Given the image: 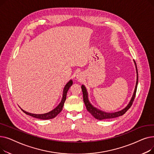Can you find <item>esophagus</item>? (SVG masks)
Here are the masks:
<instances>
[{"mask_svg": "<svg viewBox=\"0 0 154 154\" xmlns=\"http://www.w3.org/2000/svg\"><path fill=\"white\" fill-rule=\"evenodd\" d=\"M77 77H79V76H77Z\"/></svg>", "mask_w": 154, "mask_h": 154, "instance_id": "esophagus-1", "label": "esophagus"}]
</instances>
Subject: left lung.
I'll return each mask as SVG.
<instances>
[{
  "label": "left lung",
  "mask_w": 154,
  "mask_h": 154,
  "mask_svg": "<svg viewBox=\"0 0 154 154\" xmlns=\"http://www.w3.org/2000/svg\"><path fill=\"white\" fill-rule=\"evenodd\" d=\"M135 64V67H136V71H137V82H136V85H135V91L133 94L132 97L129 102V103L127 105V106L123 110L119 111V112H116L114 113H107L106 112H103L102 110H100L99 109H97V108L94 107L90 103V102L88 101V93L87 92V89L85 87V86L84 85H82L81 86L82 88V93H83V99H84V103L86 106L87 110H88V112H90L91 114L92 115V116H94L96 119L98 120H103V119H112V118H116V117H118L119 116H123L125 113L131 108V107L132 106V105L133 103V102L134 100L135 97L136 95V92H137V84H138V70H137V67L136 66V63L135 62V60H134Z\"/></svg>",
  "instance_id": "left-lung-1"
}]
</instances>
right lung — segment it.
<instances>
[{"label": "right lung", "mask_w": 154, "mask_h": 154, "mask_svg": "<svg viewBox=\"0 0 154 154\" xmlns=\"http://www.w3.org/2000/svg\"><path fill=\"white\" fill-rule=\"evenodd\" d=\"M72 84H73L72 80H70V81L66 85V86H65V87L63 88V91L62 99L60 103L58 105L57 107H55L52 111L48 112V113H46V114H31V113L27 112L26 111H24L23 110H22V109H21V110L27 115H29L30 116H32V117L37 118V119H42V120H47V119H51L55 117L62 111L63 106L64 105V102L66 100V96H67V91H69V88L72 85Z\"/></svg>", "instance_id": "right-lung-1"}]
</instances>
